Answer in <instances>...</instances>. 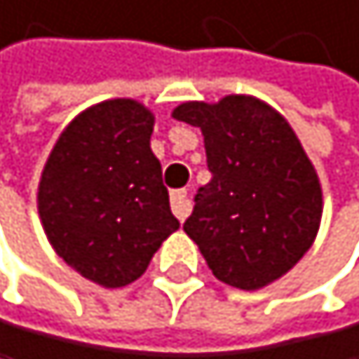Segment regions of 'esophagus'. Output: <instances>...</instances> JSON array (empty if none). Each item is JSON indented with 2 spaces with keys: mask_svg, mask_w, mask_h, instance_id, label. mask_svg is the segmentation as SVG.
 <instances>
[{
  "mask_svg": "<svg viewBox=\"0 0 359 359\" xmlns=\"http://www.w3.org/2000/svg\"><path fill=\"white\" fill-rule=\"evenodd\" d=\"M172 210H174V215L181 219L190 215V210H192V201H190V197H187V192L185 190H174L172 192Z\"/></svg>",
  "mask_w": 359,
  "mask_h": 359,
  "instance_id": "1",
  "label": "esophagus"
}]
</instances>
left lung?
<instances>
[{
  "instance_id": "left-lung-1",
  "label": "left lung",
  "mask_w": 359,
  "mask_h": 359,
  "mask_svg": "<svg viewBox=\"0 0 359 359\" xmlns=\"http://www.w3.org/2000/svg\"><path fill=\"white\" fill-rule=\"evenodd\" d=\"M172 116L199 128L210 181L185 233L219 282L264 289L305 257L323 212L316 169L282 114L254 95L183 102Z\"/></svg>"
}]
</instances>
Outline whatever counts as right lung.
<instances>
[{"instance_id": "add662e5", "label": "right lung", "mask_w": 359, "mask_h": 359, "mask_svg": "<svg viewBox=\"0 0 359 359\" xmlns=\"http://www.w3.org/2000/svg\"><path fill=\"white\" fill-rule=\"evenodd\" d=\"M156 116L114 98L77 114L43 167L39 215L50 245L82 277L121 289L181 224L151 151Z\"/></svg>"}]
</instances>
